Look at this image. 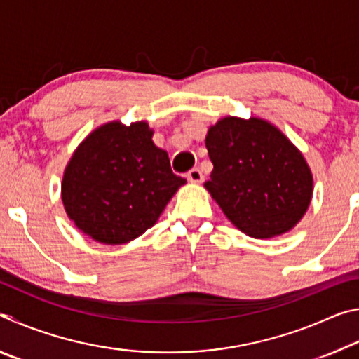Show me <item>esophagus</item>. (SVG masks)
Returning <instances> with one entry per match:
<instances>
[{
	"instance_id": "1",
	"label": "esophagus",
	"mask_w": 359,
	"mask_h": 359,
	"mask_svg": "<svg viewBox=\"0 0 359 359\" xmlns=\"http://www.w3.org/2000/svg\"><path fill=\"white\" fill-rule=\"evenodd\" d=\"M187 179L191 182V184H201V182L204 180V175H203V172L199 171L198 168H193L190 172L187 174Z\"/></svg>"
}]
</instances>
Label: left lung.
Instances as JSON below:
<instances>
[{"label":"left lung","mask_w":359,"mask_h":359,"mask_svg":"<svg viewBox=\"0 0 359 359\" xmlns=\"http://www.w3.org/2000/svg\"><path fill=\"white\" fill-rule=\"evenodd\" d=\"M205 147L214 163L205 190L239 231L271 239L301 222L312 201V171L276 125L228 115L210 126Z\"/></svg>","instance_id":"obj_1"}]
</instances>
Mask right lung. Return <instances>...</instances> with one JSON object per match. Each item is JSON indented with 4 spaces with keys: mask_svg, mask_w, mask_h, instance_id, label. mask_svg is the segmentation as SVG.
Returning <instances> with one entry per match:
<instances>
[{
    "mask_svg": "<svg viewBox=\"0 0 359 359\" xmlns=\"http://www.w3.org/2000/svg\"><path fill=\"white\" fill-rule=\"evenodd\" d=\"M151 136L147 121L112 120L79 144L65 168L62 201L85 236L106 245L135 241L187 184Z\"/></svg>",
    "mask_w": 359,
    "mask_h": 359,
    "instance_id": "right-lung-1",
    "label": "right lung"
}]
</instances>
